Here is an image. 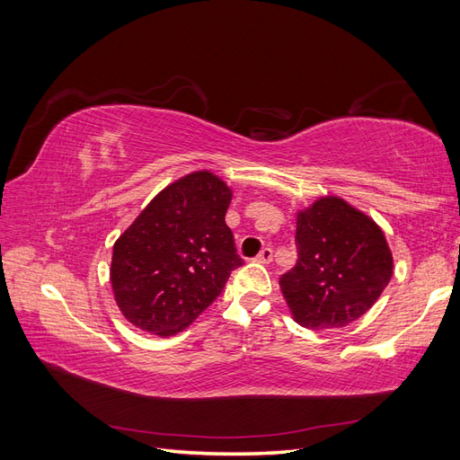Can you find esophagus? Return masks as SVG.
Listing matches in <instances>:
<instances>
[{
    "instance_id": "34e87169",
    "label": "esophagus",
    "mask_w": 460,
    "mask_h": 460,
    "mask_svg": "<svg viewBox=\"0 0 460 460\" xmlns=\"http://www.w3.org/2000/svg\"><path fill=\"white\" fill-rule=\"evenodd\" d=\"M257 262H262V264H269L272 261V249L270 247H264L262 252L255 257Z\"/></svg>"
}]
</instances>
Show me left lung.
<instances>
[{
	"instance_id": "1",
	"label": "left lung",
	"mask_w": 460,
	"mask_h": 460,
	"mask_svg": "<svg viewBox=\"0 0 460 460\" xmlns=\"http://www.w3.org/2000/svg\"><path fill=\"white\" fill-rule=\"evenodd\" d=\"M297 261L280 276L282 294L303 328L347 326L363 316L392 280L384 232L340 198L297 215Z\"/></svg>"
}]
</instances>
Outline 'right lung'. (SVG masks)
Here are the masks:
<instances>
[{
    "label": "right lung",
    "instance_id": "right-lung-1",
    "mask_svg": "<svg viewBox=\"0 0 460 460\" xmlns=\"http://www.w3.org/2000/svg\"><path fill=\"white\" fill-rule=\"evenodd\" d=\"M232 191L208 171L166 186L113 247L111 284L127 320L155 336L191 324L243 264L226 226Z\"/></svg>",
    "mask_w": 460,
    "mask_h": 460
}]
</instances>
